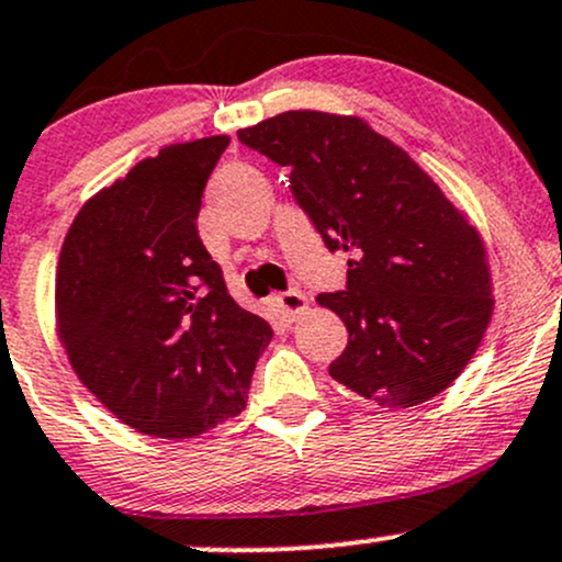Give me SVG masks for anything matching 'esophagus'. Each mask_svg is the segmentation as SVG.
<instances>
[{
    "mask_svg": "<svg viewBox=\"0 0 562 562\" xmlns=\"http://www.w3.org/2000/svg\"><path fill=\"white\" fill-rule=\"evenodd\" d=\"M274 306H277V312L282 314V317L285 319H295L299 317L301 312H306V299H304V293L301 291H285V293H277L274 299Z\"/></svg>",
    "mask_w": 562,
    "mask_h": 562,
    "instance_id": "1",
    "label": "esophagus"
}]
</instances>
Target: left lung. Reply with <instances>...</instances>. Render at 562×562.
<instances>
[{"label": "left lung", "mask_w": 562, "mask_h": 562, "mask_svg": "<svg viewBox=\"0 0 562 562\" xmlns=\"http://www.w3.org/2000/svg\"><path fill=\"white\" fill-rule=\"evenodd\" d=\"M239 140L291 168L295 202L328 250H347V291L319 293L349 344L330 375L381 408H413L453 384L493 314L485 245L464 213L360 116L285 111Z\"/></svg>", "instance_id": "obj_1"}]
</instances>
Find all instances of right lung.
Returning <instances> with one entry per match:
<instances>
[{"instance_id":"obj_1","label":"right lung","mask_w":562,"mask_h":562,"mask_svg":"<svg viewBox=\"0 0 562 562\" xmlns=\"http://www.w3.org/2000/svg\"><path fill=\"white\" fill-rule=\"evenodd\" d=\"M229 135L172 144L92 194L64 239L55 319L74 373L135 431L202 435L245 408L271 328L196 232Z\"/></svg>"}]
</instances>
